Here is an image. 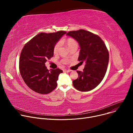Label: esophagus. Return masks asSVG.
Here are the masks:
<instances>
[{
  "instance_id": "esophagus-1",
  "label": "esophagus",
  "mask_w": 133,
  "mask_h": 133,
  "mask_svg": "<svg viewBox=\"0 0 133 133\" xmlns=\"http://www.w3.org/2000/svg\"><path fill=\"white\" fill-rule=\"evenodd\" d=\"M63 70H64V71H67V72H69V71H71V70L69 68H65V69H64Z\"/></svg>"
}]
</instances>
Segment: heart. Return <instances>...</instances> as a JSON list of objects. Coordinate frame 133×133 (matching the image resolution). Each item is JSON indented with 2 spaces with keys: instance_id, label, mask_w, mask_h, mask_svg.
Listing matches in <instances>:
<instances>
[{
  "instance_id": "1",
  "label": "heart",
  "mask_w": 133,
  "mask_h": 133,
  "mask_svg": "<svg viewBox=\"0 0 133 133\" xmlns=\"http://www.w3.org/2000/svg\"><path fill=\"white\" fill-rule=\"evenodd\" d=\"M63 42H65L66 43V44L69 49L70 48H71L72 47H73L74 46H75L76 45H77V42L76 41L75 39L72 38H67L65 41H63ZM61 43L60 42H57L55 45V46L54 47V49H53V52L54 54L58 53V52L59 50V48L61 47ZM62 62L63 64H67L69 62V61L68 59H63L62 61Z\"/></svg>"
}]
</instances>
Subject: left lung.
Masks as SVG:
<instances>
[{
  "mask_svg": "<svg viewBox=\"0 0 133 133\" xmlns=\"http://www.w3.org/2000/svg\"><path fill=\"white\" fill-rule=\"evenodd\" d=\"M67 35L76 40L81 47L78 61L85 62L83 71H77L78 77L72 81L74 87L81 91H88L97 87L107 71L109 52L101 38L90 31L80 29L70 31Z\"/></svg>",
  "mask_w": 133,
  "mask_h": 133,
  "instance_id": "1",
  "label": "left lung"
}]
</instances>
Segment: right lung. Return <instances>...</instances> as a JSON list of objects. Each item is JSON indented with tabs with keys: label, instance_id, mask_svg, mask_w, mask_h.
<instances>
[{
	"label": "right lung",
	"instance_id": "right-lung-1",
	"mask_svg": "<svg viewBox=\"0 0 133 133\" xmlns=\"http://www.w3.org/2000/svg\"><path fill=\"white\" fill-rule=\"evenodd\" d=\"M66 32H41L24 46L19 58V71L26 84L34 91L47 94L57 86V81L63 70L57 68L48 70L45 63L53 57V49Z\"/></svg>",
	"mask_w": 133,
	"mask_h": 133
}]
</instances>
